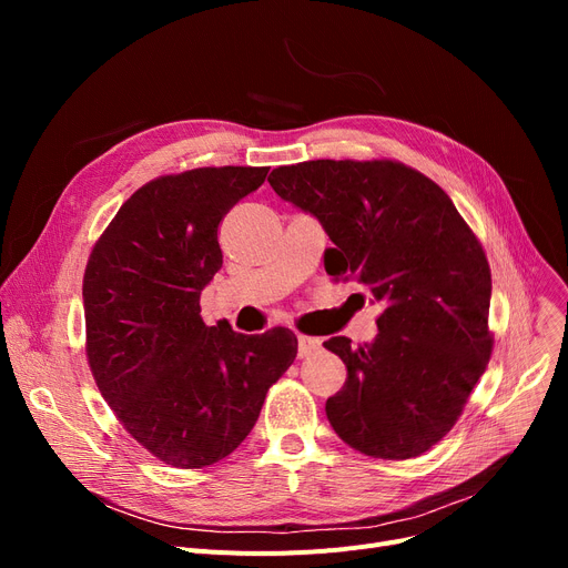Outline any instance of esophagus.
<instances>
[{
	"label": "esophagus",
	"instance_id": "1",
	"mask_svg": "<svg viewBox=\"0 0 568 568\" xmlns=\"http://www.w3.org/2000/svg\"><path fill=\"white\" fill-rule=\"evenodd\" d=\"M296 341H300V359H306V356L315 354L322 347V341L313 336H300Z\"/></svg>",
	"mask_w": 568,
	"mask_h": 568
}]
</instances>
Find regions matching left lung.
Segmentation results:
<instances>
[{
	"label": "left lung",
	"instance_id": "8db88e82",
	"mask_svg": "<svg viewBox=\"0 0 568 568\" xmlns=\"http://www.w3.org/2000/svg\"><path fill=\"white\" fill-rule=\"evenodd\" d=\"M268 184L329 234L326 274L384 304L373 343H324L347 366L326 419L366 456H422L454 428L493 352L479 239L449 195L403 163L306 161L276 168Z\"/></svg>",
	"mask_w": 568,
	"mask_h": 568
}]
</instances>
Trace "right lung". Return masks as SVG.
<instances>
[{
  "label": "right lung",
  "instance_id": "1",
  "mask_svg": "<svg viewBox=\"0 0 568 568\" xmlns=\"http://www.w3.org/2000/svg\"><path fill=\"white\" fill-rule=\"evenodd\" d=\"M268 168L159 176L119 209L89 255L87 362L116 419L159 460L200 469L230 456L294 362L296 336L206 326L200 294L223 264L219 223Z\"/></svg>",
  "mask_w": 568,
  "mask_h": 568
}]
</instances>
